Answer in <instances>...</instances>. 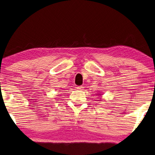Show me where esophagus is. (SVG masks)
I'll return each instance as SVG.
<instances>
[{
    "label": "esophagus",
    "mask_w": 155,
    "mask_h": 155,
    "mask_svg": "<svg viewBox=\"0 0 155 155\" xmlns=\"http://www.w3.org/2000/svg\"><path fill=\"white\" fill-rule=\"evenodd\" d=\"M76 88H77L78 90H82L84 89V87L80 86H78V87H76Z\"/></svg>",
    "instance_id": "1"
}]
</instances>
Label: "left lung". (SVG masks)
Here are the masks:
<instances>
[{
	"mask_svg": "<svg viewBox=\"0 0 155 155\" xmlns=\"http://www.w3.org/2000/svg\"><path fill=\"white\" fill-rule=\"evenodd\" d=\"M100 94V95H101V94Z\"/></svg>",
	"mask_w": 155,
	"mask_h": 155,
	"instance_id": "obj_1",
	"label": "left lung"
}]
</instances>
